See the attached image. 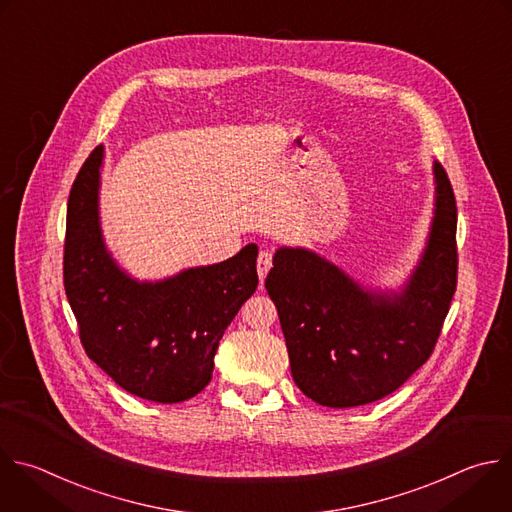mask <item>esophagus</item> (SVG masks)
Listing matches in <instances>:
<instances>
[{
	"instance_id": "esophagus-1",
	"label": "esophagus",
	"mask_w": 512,
	"mask_h": 512,
	"mask_svg": "<svg viewBox=\"0 0 512 512\" xmlns=\"http://www.w3.org/2000/svg\"><path fill=\"white\" fill-rule=\"evenodd\" d=\"M271 265H273V255L269 251H261L257 257V273H259L261 281H265Z\"/></svg>"
}]
</instances>
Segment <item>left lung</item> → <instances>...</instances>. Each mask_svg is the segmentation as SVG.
I'll return each mask as SVG.
<instances>
[{"instance_id": "obj_1", "label": "left lung", "mask_w": 512, "mask_h": 512, "mask_svg": "<svg viewBox=\"0 0 512 512\" xmlns=\"http://www.w3.org/2000/svg\"><path fill=\"white\" fill-rule=\"evenodd\" d=\"M426 249L400 293L370 291L307 249L281 247L265 279L297 388L327 408L364 406L398 390L432 356L458 277L456 201L434 162Z\"/></svg>"}]
</instances>
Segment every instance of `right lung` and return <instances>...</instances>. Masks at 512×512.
I'll return each mask as SVG.
<instances>
[{
  "mask_svg": "<svg viewBox=\"0 0 512 512\" xmlns=\"http://www.w3.org/2000/svg\"><path fill=\"white\" fill-rule=\"evenodd\" d=\"M102 158L104 148L96 146L68 199L64 287L80 342L126 392L160 404L185 402L211 382L221 337L257 289V245L162 281L132 279L102 239Z\"/></svg>",
  "mask_w": 512,
  "mask_h": 512,
  "instance_id": "add662e5",
  "label": "right lung"
}]
</instances>
